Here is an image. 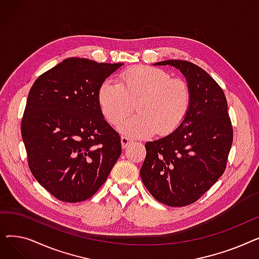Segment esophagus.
Listing matches in <instances>:
<instances>
[{
  "label": "esophagus",
  "instance_id": "1",
  "mask_svg": "<svg viewBox=\"0 0 259 259\" xmlns=\"http://www.w3.org/2000/svg\"><path fill=\"white\" fill-rule=\"evenodd\" d=\"M133 139H131V138H129V137H121V139H120V142H121V147L122 148H127V146L128 145H130L131 143H133Z\"/></svg>",
  "mask_w": 259,
  "mask_h": 259
}]
</instances>
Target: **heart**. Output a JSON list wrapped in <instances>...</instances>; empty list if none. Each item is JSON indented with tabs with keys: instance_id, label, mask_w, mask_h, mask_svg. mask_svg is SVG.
I'll list each match as a JSON object with an SVG mask.
<instances>
[{
	"instance_id": "heart-1",
	"label": "heart",
	"mask_w": 259,
	"mask_h": 259,
	"mask_svg": "<svg viewBox=\"0 0 259 259\" xmlns=\"http://www.w3.org/2000/svg\"><path fill=\"white\" fill-rule=\"evenodd\" d=\"M118 78L119 83L105 80L99 90L102 112L111 125L121 124L137 104L139 113L120 127L128 137L167 135L181 126L191 105L186 80L149 66L128 68Z\"/></svg>"
}]
</instances>
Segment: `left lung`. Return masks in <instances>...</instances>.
<instances>
[{"mask_svg": "<svg viewBox=\"0 0 259 259\" xmlns=\"http://www.w3.org/2000/svg\"><path fill=\"white\" fill-rule=\"evenodd\" d=\"M155 65L182 71L191 90V105L178 129L146 143L141 178L156 200L185 207L199 199L225 172L233 127L223 89L202 68L182 60Z\"/></svg>", "mask_w": 259, "mask_h": 259, "instance_id": "obj_1", "label": "left lung"}]
</instances>
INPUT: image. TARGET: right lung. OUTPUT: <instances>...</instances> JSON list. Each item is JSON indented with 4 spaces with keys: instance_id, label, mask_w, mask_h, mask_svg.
Wrapping results in <instances>:
<instances>
[{
    "instance_id": "obj_1",
    "label": "right lung",
    "mask_w": 259,
    "mask_h": 259,
    "mask_svg": "<svg viewBox=\"0 0 259 259\" xmlns=\"http://www.w3.org/2000/svg\"><path fill=\"white\" fill-rule=\"evenodd\" d=\"M121 65L69 58L40 74L29 91L21 124L28 166L62 201L95 194L121 153L119 134L99 102L104 80Z\"/></svg>"
}]
</instances>
